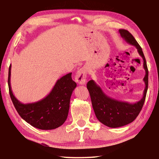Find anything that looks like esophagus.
<instances>
[{
  "instance_id": "34e87169",
  "label": "esophagus",
  "mask_w": 159,
  "mask_h": 159,
  "mask_svg": "<svg viewBox=\"0 0 159 159\" xmlns=\"http://www.w3.org/2000/svg\"><path fill=\"white\" fill-rule=\"evenodd\" d=\"M87 74L88 69L85 66L82 67L77 71L76 76H75V80L80 85L85 84L86 81H87Z\"/></svg>"
}]
</instances>
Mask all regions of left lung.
Listing matches in <instances>:
<instances>
[{"label": "left lung", "instance_id": "obj_1", "mask_svg": "<svg viewBox=\"0 0 159 159\" xmlns=\"http://www.w3.org/2000/svg\"><path fill=\"white\" fill-rule=\"evenodd\" d=\"M119 34L123 39L138 50L139 55L143 59V67L145 70L144 82L145 88L143 97L135 103L119 101L111 98L103 92L95 80H90L87 83L92 105L98 119L102 123L109 128H119L128 125L135 119L144 105L148 89V69L142 48L136 41L133 35L125 29H119Z\"/></svg>", "mask_w": 159, "mask_h": 159}]
</instances>
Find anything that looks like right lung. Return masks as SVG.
I'll list each match as a JSON object with an SVG mask.
<instances>
[{
	"mask_svg": "<svg viewBox=\"0 0 159 159\" xmlns=\"http://www.w3.org/2000/svg\"><path fill=\"white\" fill-rule=\"evenodd\" d=\"M11 64L8 72V87L10 98L20 116L34 127L41 130H53L65 122L68 116L70 99L76 83L67 74L56 82L52 90L41 100L23 104L13 95L10 85Z\"/></svg>",
	"mask_w": 159,
	"mask_h": 159,
	"instance_id": "obj_1",
	"label": "right lung"
}]
</instances>
